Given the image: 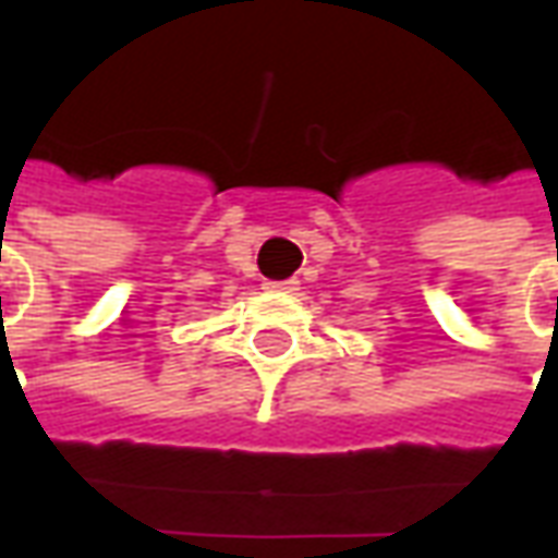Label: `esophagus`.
<instances>
[{
    "instance_id": "34e87169",
    "label": "esophagus",
    "mask_w": 558,
    "mask_h": 558,
    "mask_svg": "<svg viewBox=\"0 0 558 558\" xmlns=\"http://www.w3.org/2000/svg\"><path fill=\"white\" fill-rule=\"evenodd\" d=\"M266 290H271V292H292V290H299V280H268Z\"/></svg>"
}]
</instances>
